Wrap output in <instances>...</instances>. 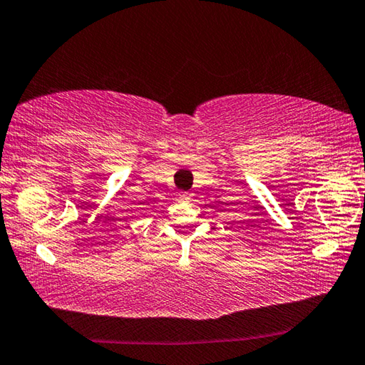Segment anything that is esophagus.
<instances>
[{"label": "esophagus", "instance_id": "esophagus-1", "mask_svg": "<svg viewBox=\"0 0 365 365\" xmlns=\"http://www.w3.org/2000/svg\"><path fill=\"white\" fill-rule=\"evenodd\" d=\"M191 197H193V195L188 193V191H183V193H180V200H183V201H190Z\"/></svg>", "mask_w": 365, "mask_h": 365}]
</instances>
